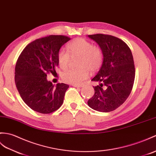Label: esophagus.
<instances>
[{
    "mask_svg": "<svg viewBox=\"0 0 156 156\" xmlns=\"http://www.w3.org/2000/svg\"><path fill=\"white\" fill-rule=\"evenodd\" d=\"M72 86L74 87H79V88H80V87L82 86V84H71Z\"/></svg>",
    "mask_w": 156,
    "mask_h": 156,
    "instance_id": "esophagus-1",
    "label": "esophagus"
}]
</instances>
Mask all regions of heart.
<instances>
[{
  "label": "heart",
  "instance_id": "b5f03b06",
  "mask_svg": "<svg viewBox=\"0 0 156 156\" xmlns=\"http://www.w3.org/2000/svg\"><path fill=\"white\" fill-rule=\"evenodd\" d=\"M68 51L61 50L58 53V62L62 69H66L69 65L71 58L78 60V70H68L62 75V80L69 84H79L88 77L89 70L94 72L99 70L102 63L103 55L101 49L93 46L86 39H75L67 45Z\"/></svg>",
  "mask_w": 156,
  "mask_h": 156
}]
</instances>
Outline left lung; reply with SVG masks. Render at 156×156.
Wrapping results in <instances>:
<instances>
[{
	"instance_id": "8db88e82",
	"label": "left lung",
	"mask_w": 156,
	"mask_h": 156,
	"mask_svg": "<svg viewBox=\"0 0 156 156\" xmlns=\"http://www.w3.org/2000/svg\"><path fill=\"white\" fill-rule=\"evenodd\" d=\"M88 37L99 45L103 54L102 66L92 79L99 85L93 86L95 92L88 105L98 112H112L125 102L133 88L135 67L131 50L113 36L97 34Z\"/></svg>"
}]
</instances>
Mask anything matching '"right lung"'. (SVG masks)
<instances>
[{"instance_id": "1", "label": "right lung", "mask_w": 156, "mask_h": 156, "mask_svg": "<svg viewBox=\"0 0 156 156\" xmlns=\"http://www.w3.org/2000/svg\"><path fill=\"white\" fill-rule=\"evenodd\" d=\"M70 38L50 35L37 39L25 47L16 62L15 84L20 95L28 107L41 114L56 111L63 103L69 86L58 83L54 86L47 80V74L56 73L58 53Z\"/></svg>"}]
</instances>
